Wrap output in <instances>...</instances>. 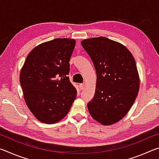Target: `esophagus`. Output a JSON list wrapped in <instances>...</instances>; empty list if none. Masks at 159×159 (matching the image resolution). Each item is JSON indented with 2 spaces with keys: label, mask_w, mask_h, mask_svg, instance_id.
<instances>
[{
  "label": "esophagus",
  "mask_w": 159,
  "mask_h": 159,
  "mask_svg": "<svg viewBox=\"0 0 159 159\" xmlns=\"http://www.w3.org/2000/svg\"><path fill=\"white\" fill-rule=\"evenodd\" d=\"M79 87H80V90H83V89H84V88H85V85L83 84V83H82V84L79 85Z\"/></svg>",
  "instance_id": "esophagus-1"
}]
</instances>
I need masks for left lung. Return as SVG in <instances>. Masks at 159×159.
I'll use <instances>...</instances> for the list:
<instances>
[{
    "label": "left lung",
    "mask_w": 159,
    "mask_h": 159,
    "mask_svg": "<svg viewBox=\"0 0 159 159\" xmlns=\"http://www.w3.org/2000/svg\"><path fill=\"white\" fill-rule=\"evenodd\" d=\"M81 45L95 66V96L88 103L90 114L104 125L127 114L138 96L139 77L135 60L120 43L100 36L83 40Z\"/></svg>",
    "instance_id": "obj_1"
}]
</instances>
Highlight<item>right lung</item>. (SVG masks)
<instances>
[{
	"label": "right lung",
	"mask_w": 159,
	"mask_h": 159,
	"mask_svg": "<svg viewBox=\"0 0 159 159\" xmlns=\"http://www.w3.org/2000/svg\"><path fill=\"white\" fill-rule=\"evenodd\" d=\"M76 41L55 39L34 48L20 71L28 108L41 122L52 124L66 116L76 97L70 82L69 60Z\"/></svg>",
	"instance_id": "1"
}]
</instances>
